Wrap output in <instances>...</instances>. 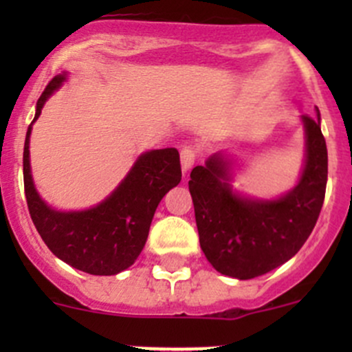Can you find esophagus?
Instances as JSON below:
<instances>
[{
  "label": "esophagus",
  "instance_id": "obj_1",
  "mask_svg": "<svg viewBox=\"0 0 352 352\" xmlns=\"http://www.w3.org/2000/svg\"><path fill=\"white\" fill-rule=\"evenodd\" d=\"M197 153H199L197 148L194 146H184L182 150H180V162H182L184 172H187V170L196 163Z\"/></svg>",
  "mask_w": 352,
  "mask_h": 352
}]
</instances>
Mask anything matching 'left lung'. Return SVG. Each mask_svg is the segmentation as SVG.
<instances>
[{"instance_id":"obj_1","label":"left lung","mask_w":352,"mask_h":352,"mask_svg":"<svg viewBox=\"0 0 352 352\" xmlns=\"http://www.w3.org/2000/svg\"><path fill=\"white\" fill-rule=\"evenodd\" d=\"M307 160L300 182L286 196L255 201L230 187L221 153L190 172L189 190L199 243L212 267L225 276L252 279L289 261L310 236L327 187V144L317 119L303 116Z\"/></svg>"}]
</instances>
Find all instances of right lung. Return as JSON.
I'll use <instances>...</instances> for the list:
<instances>
[{
    "label": "right lung",
    "mask_w": 352,
    "mask_h": 352,
    "mask_svg": "<svg viewBox=\"0 0 352 352\" xmlns=\"http://www.w3.org/2000/svg\"><path fill=\"white\" fill-rule=\"evenodd\" d=\"M65 80V74H58L49 81L32 124ZM32 124L23 146V186L38 235L49 250L71 267L94 276L119 274L141 254L160 201L182 179L179 151L175 148L146 151L105 201L87 211L63 212L49 208L34 187L28 158Z\"/></svg>",
    "instance_id": "add662e5"
}]
</instances>
